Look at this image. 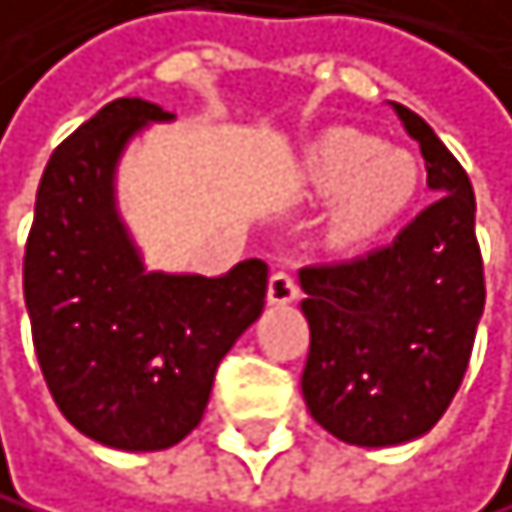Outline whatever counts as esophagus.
<instances>
[{
    "label": "esophagus",
    "instance_id": "esophagus-1",
    "mask_svg": "<svg viewBox=\"0 0 512 512\" xmlns=\"http://www.w3.org/2000/svg\"><path fill=\"white\" fill-rule=\"evenodd\" d=\"M267 299H270V305H289L299 299V283H295L292 273H286V270L273 273L270 286H267Z\"/></svg>",
    "mask_w": 512,
    "mask_h": 512
}]
</instances>
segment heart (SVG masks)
Segmentation results:
<instances>
[{"instance_id":"obj_1","label":"heart","mask_w":512,"mask_h":512,"mask_svg":"<svg viewBox=\"0 0 512 512\" xmlns=\"http://www.w3.org/2000/svg\"><path fill=\"white\" fill-rule=\"evenodd\" d=\"M308 179L324 198H340L336 239L362 245L377 239L409 207L418 169L403 150L359 131H340L318 150Z\"/></svg>"}]
</instances>
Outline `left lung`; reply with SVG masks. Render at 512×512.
I'll return each instance as SVG.
<instances>
[{"instance_id": "obj_1", "label": "left lung", "mask_w": 512, "mask_h": 512, "mask_svg": "<svg viewBox=\"0 0 512 512\" xmlns=\"http://www.w3.org/2000/svg\"><path fill=\"white\" fill-rule=\"evenodd\" d=\"M396 116L441 198L390 245L299 270L311 327L305 406L355 447H396L437 425L463 384L485 311L472 182L422 116L406 106Z\"/></svg>"}]
</instances>
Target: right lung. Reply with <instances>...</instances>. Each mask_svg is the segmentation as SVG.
I'll return each mask as SVG.
<instances>
[{"mask_svg":"<svg viewBox=\"0 0 512 512\" xmlns=\"http://www.w3.org/2000/svg\"><path fill=\"white\" fill-rule=\"evenodd\" d=\"M150 122H172V112L122 97L56 147L24 251L49 393L84 437L128 453L166 450L201 425L217 365L267 295L258 258L223 277L144 267L116 204V169Z\"/></svg>","mask_w":512,"mask_h":512,"instance_id":"right-lung-1","label":"right lung"}]
</instances>
